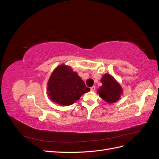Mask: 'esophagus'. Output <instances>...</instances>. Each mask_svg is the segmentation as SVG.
I'll list each match as a JSON object with an SVG mask.
<instances>
[{
    "mask_svg": "<svg viewBox=\"0 0 159 159\" xmlns=\"http://www.w3.org/2000/svg\"><path fill=\"white\" fill-rule=\"evenodd\" d=\"M90 89L91 91H94L95 90V86H92V87L90 88Z\"/></svg>",
    "mask_w": 159,
    "mask_h": 159,
    "instance_id": "34e87169",
    "label": "esophagus"
}]
</instances>
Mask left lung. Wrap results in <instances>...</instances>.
<instances>
[{"mask_svg":"<svg viewBox=\"0 0 159 159\" xmlns=\"http://www.w3.org/2000/svg\"><path fill=\"white\" fill-rule=\"evenodd\" d=\"M101 82L102 85L99 87L97 93L99 97L109 104L117 102L123 94L121 85L113 77L105 74L103 75Z\"/></svg>","mask_w":159,"mask_h":159,"instance_id":"8db88e82","label":"left lung"}]
</instances>
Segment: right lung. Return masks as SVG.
<instances>
[{
	"instance_id": "obj_1",
	"label": "right lung",
	"mask_w": 159,
	"mask_h": 159,
	"mask_svg": "<svg viewBox=\"0 0 159 159\" xmlns=\"http://www.w3.org/2000/svg\"><path fill=\"white\" fill-rule=\"evenodd\" d=\"M89 90L78 73L65 64L57 66L48 81L47 91L50 99L64 106L73 104Z\"/></svg>"
}]
</instances>
